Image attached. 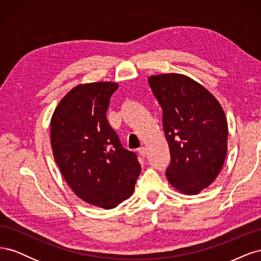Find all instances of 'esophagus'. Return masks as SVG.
Masks as SVG:
<instances>
[{"label":"esophagus","mask_w":261,"mask_h":261,"mask_svg":"<svg viewBox=\"0 0 261 261\" xmlns=\"http://www.w3.org/2000/svg\"><path fill=\"white\" fill-rule=\"evenodd\" d=\"M138 152H139V154L143 156V158H145L146 155H147V150H146V148L145 147H140L139 149H138Z\"/></svg>","instance_id":"34e87169"}]
</instances>
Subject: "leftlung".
<instances>
[{"mask_svg":"<svg viewBox=\"0 0 261 261\" xmlns=\"http://www.w3.org/2000/svg\"><path fill=\"white\" fill-rule=\"evenodd\" d=\"M148 83L162 109V126L170 149L165 170L177 191L195 195L208 187L223 167L227 122L212 94L185 75L151 76Z\"/></svg>","mask_w":261,"mask_h":261,"instance_id":"obj_1","label":"left lung"}]
</instances>
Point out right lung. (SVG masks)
Masks as SVG:
<instances>
[{
  "label": "right lung",
  "mask_w": 261,
  "mask_h": 261,
  "mask_svg": "<svg viewBox=\"0 0 261 261\" xmlns=\"http://www.w3.org/2000/svg\"><path fill=\"white\" fill-rule=\"evenodd\" d=\"M115 83L81 85L61 100L51 120L54 159L84 201L112 209L133 194L140 173L137 154L122 147L107 120Z\"/></svg>",
  "instance_id": "obj_1"
}]
</instances>
